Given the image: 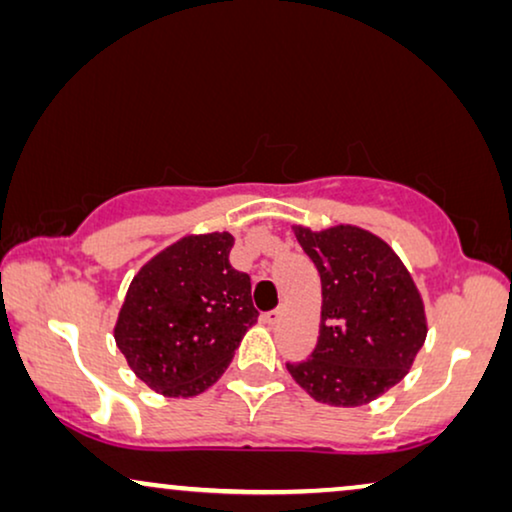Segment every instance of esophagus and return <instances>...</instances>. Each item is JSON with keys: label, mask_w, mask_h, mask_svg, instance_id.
<instances>
[{"label": "esophagus", "mask_w": 512, "mask_h": 512, "mask_svg": "<svg viewBox=\"0 0 512 512\" xmlns=\"http://www.w3.org/2000/svg\"><path fill=\"white\" fill-rule=\"evenodd\" d=\"M279 314H282L279 310H270V312H265V314H263V324H268V326L277 324V321H279Z\"/></svg>", "instance_id": "1"}]
</instances>
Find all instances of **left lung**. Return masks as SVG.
Instances as JSON below:
<instances>
[{"instance_id":"obj_1","label":"left lung","mask_w":512,"mask_h":512,"mask_svg":"<svg viewBox=\"0 0 512 512\" xmlns=\"http://www.w3.org/2000/svg\"><path fill=\"white\" fill-rule=\"evenodd\" d=\"M321 277L319 340L310 359L286 363L314 401L366 405L408 375L426 340V314L410 272L359 226L293 228Z\"/></svg>"}]
</instances>
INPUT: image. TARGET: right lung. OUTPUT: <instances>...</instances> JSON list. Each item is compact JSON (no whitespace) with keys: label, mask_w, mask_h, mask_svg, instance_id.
Wrapping results in <instances>:
<instances>
[{"label":"right lung","mask_w":512,"mask_h":512,"mask_svg":"<svg viewBox=\"0 0 512 512\" xmlns=\"http://www.w3.org/2000/svg\"><path fill=\"white\" fill-rule=\"evenodd\" d=\"M230 233L186 235L142 265L114 326L116 347L156 394L212 387L256 324L251 279L228 261Z\"/></svg>","instance_id":"obj_1"}]
</instances>
